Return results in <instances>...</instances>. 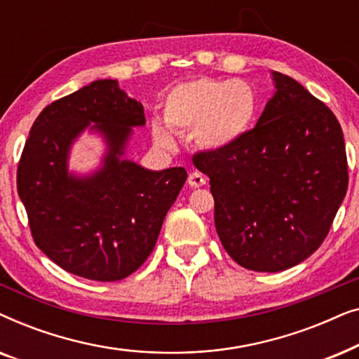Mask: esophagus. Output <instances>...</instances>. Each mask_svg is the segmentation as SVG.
Wrapping results in <instances>:
<instances>
[{"instance_id":"obj_1","label":"esophagus","mask_w":359,"mask_h":359,"mask_svg":"<svg viewBox=\"0 0 359 359\" xmlns=\"http://www.w3.org/2000/svg\"><path fill=\"white\" fill-rule=\"evenodd\" d=\"M205 181H208L205 176L203 173H199V171H193V173L188 176V183L191 188H201V186L205 184Z\"/></svg>"}]
</instances>
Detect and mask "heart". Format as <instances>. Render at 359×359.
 I'll return each mask as SVG.
<instances>
[{
	"label": "heart",
	"instance_id": "heart-1",
	"mask_svg": "<svg viewBox=\"0 0 359 359\" xmlns=\"http://www.w3.org/2000/svg\"><path fill=\"white\" fill-rule=\"evenodd\" d=\"M258 111L253 88L240 80L196 78L176 85L163 101V121L175 132H193L199 149L220 151L243 139ZM151 135L161 149L176 142L165 126L154 122Z\"/></svg>",
	"mask_w": 359,
	"mask_h": 359
}]
</instances>
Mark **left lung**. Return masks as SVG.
<instances>
[{
  "instance_id": "1",
  "label": "left lung",
  "mask_w": 359,
  "mask_h": 359,
  "mask_svg": "<svg viewBox=\"0 0 359 359\" xmlns=\"http://www.w3.org/2000/svg\"><path fill=\"white\" fill-rule=\"evenodd\" d=\"M274 95L257 126L193 163L209 176L215 230L225 252L252 271L278 273L325 240L348 189L340 122L294 78L273 72Z\"/></svg>"
}]
</instances>
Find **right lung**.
Here are the masks:
<instances>
[{"mask_svg": "<svg viewBox=\"0 0 359 359\" xmlns=\"http://www.w3.org/2000/svg\"><path fill=\"white\" fill-rule=\"evenodd\" d=\"M144 124V106L116 80L93 81L53 101L34 122L18 165V193L34 242L65 271L119 281L154 250L188 173L122 158L132 127ZM88 126L105 137L108 151L100 170L76 177L67 173V154Z\"/></svg>", "mask_w": 359, "mask_h": 359, "instance_id": "1", "label": "right lung"}]
</instances>
